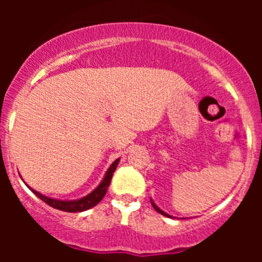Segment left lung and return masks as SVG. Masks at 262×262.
I'll return each mask as SVG.
<instances>
[{
	"label": "left lung",
	"mask_w": 262,
	"mask_h": 262,
	"mask_svg": "<svg viewBox=\"0 0 262 262\" xmlns=\"http://www.w3.org/2000/svg\"><path fill=\"white\" fill-rule=\"evenodd\" d=\"M150 203H152V207H153V208H155V209H156V212H158V213H160V214H162V215L167 216V218H172V216H171V215H170V214H167V213H165V212H163V210H161V209H160V208H158V207H157V205H156V204H155V203H153V200H152V199H150Z\"/></svg>",
	"instance_id": "left-lung-1"
}]
</instances>
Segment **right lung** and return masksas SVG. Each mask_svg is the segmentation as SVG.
<instances>
[{"instance_id":"right-lung-1","label":"right lung","mask_w":262,"mask_h":262,"mask_svg":"<svg viewBox=\"0 0 262 262\" xmlns=\"http://www.w3.org/2000/svg\"><path fill=\"white\" fill-rule=\"evenodd\" d=\"M119 161H120V158L115 160L114 162L112 163V166L107 168L106 173H105L104 179H102V181L100 182L99 186H97L95 190H92V191L90 192V194H87L86 196L81 198V199H77V200L53 199V198L46 196V195L40 194V192H38L36 190H34L33 187H30V186H28V187L34 192V194L36 195V196L39 198V199H41L44 203H47L49 207L54 208V209L63 210V212H70V213L84 212V210L90 209V208H92V207H95L96 204H99V203L101 202L102 198L105 196L107 187H109V185H110V181H112L113 173H114L116 166L119 165Z\"/></svg>"}]
</instances>
